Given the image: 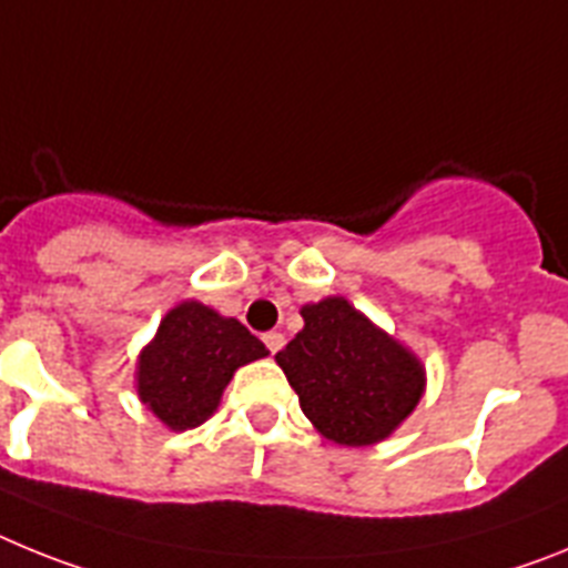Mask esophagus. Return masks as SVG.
<instances>
[{
  "label": "esophagus",
  "instance_id": "esophagus-1",
  "mask_svg": "<svg viewBox=\"0 0 568 568\" xmlns=\"http://www.w3.org/2000/svg\"><path fill=\"white\" fill-rule=\"evenodd\" d=\"M263 339H265V345H268L271 354H277L280 348H283V345H285V337L280 332H268Z\"/></svg>",
  "mask_w": 568,
  "mask_h": 568
}]
</instances>
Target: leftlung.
<instances>
[{"mask_svg": "<svg viewBox=\"0 0 568 568\" xmlns=\"http://www.w3.org/2000/svg\"><path fill=\"white\" fill-rule=\"evenodd\" d=\"M303 332L277 352L300 408L339 446H374L417 408L426 368L345 297L303 305Z\"/></svg>", "mask_w": 568, "mask_h": 568, "instance_id": "8db88e82", "label": "left lung"}]
</instances>
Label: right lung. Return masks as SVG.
I'll return each mask as SVG.
<instances>
[{"label":"right lung","mask_w":568,"mask_h":568,"mask_svg":"<svg viewBox=\"0 0 568 568\" xmlns=\"http://www.w3.org/2000/svg\"><path fill=\"white\" fill-rule=\"evenodd\" d=\"M265 354L268 348L240 320L185 300L140 352L136 394L171 432L196 428L216 412L236 368Z\"/></svg>","instance_id":"1"}]
</instances>
